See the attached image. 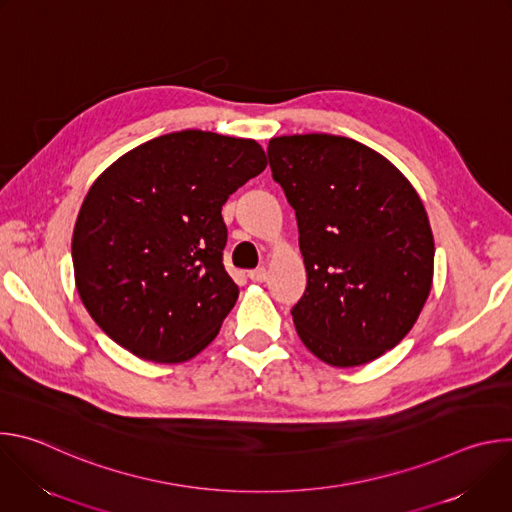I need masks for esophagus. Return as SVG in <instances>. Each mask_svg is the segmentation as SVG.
Returning <instances> with one entry per match:
<instances>
[{
    "mask_svg": "<svg viewBox=\"0 0 512 512\" xmlns=\"http://www.w3.org/2000/svg\"><path fill=\"white\" fill-rule=\"evenodd\" d=\"M249 277L253 279V281H257V283H261V281H265L267 279V269L265 267H259V269H253V271H249Z\"/></svg>",
    "mask_w": 512,
    "mask_h": 512,
    "instance_id": "34e87169",
    "label": "esophagus"
}]
</instances>
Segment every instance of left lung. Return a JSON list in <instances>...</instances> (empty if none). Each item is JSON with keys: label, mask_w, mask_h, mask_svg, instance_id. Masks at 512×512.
Masks as SVG:
<instances>
[{"label": "left lung", "mask_w": 512, "mask_h": 512, "mask_svg": "<svg viewBox=\"0 0 512 512\" xmlns=\"http://www.w3.org/2000/svg\"><path fill=\"white\" fill-rule=\"evenodd\" d=\"M267 160L298 218L308 285L291 316L302 342L332 367L379 358L413 328L431 289L421 198L389 160L340 135L273 137Z\"/></svg>", "instance_id": "1"}]
</instances>
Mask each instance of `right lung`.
<instances>
[{"label":"right lung","mask_w":512,"mask_h":512,"mask_svg":"<svg viewBox=\"0 0 512 512\" xmlns=\"http://www.w3.org/2000/svg\"><path fill=\"white\" fill-rule=\"evenodd\" d=\"M265 166L253 139L184 129L139 145L95 180L72 265L109 338L156 362H184L214 340L239 298L223 265L221 210Z\"/></svg>","instance_id":"obj_1"}]
</instances>
